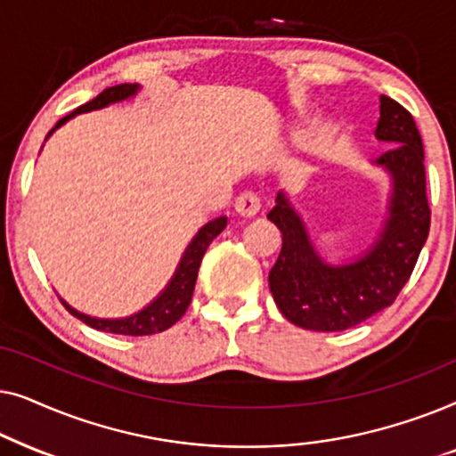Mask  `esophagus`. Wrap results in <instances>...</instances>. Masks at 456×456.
Here are the masks:
<instances>
[{"label":"esophagus","instance_id":"34e87169","mask_svg":"<svg viewBox=\"0 0 456 456\" xmlns=\"http://www.w3.org/2000/svg\"><path fill=\"white\" fill-rule=\"evenodd\" d=\"M234 209H236V214L242 216V217H253V216L259 214L261 201H259V197L255 195V192H251V191L240 192V195L236 197Z\"/></svg>","mask_w":456,"mask_h":456}]
</instances>
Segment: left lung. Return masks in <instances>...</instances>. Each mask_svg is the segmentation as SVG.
I'll use <instances>...</instances> for the list:
<instances>
[{"instance_id": "1", "label": "left lung", "mask_w": 456, "mask_h": 456, "mask_svg": "<svg viewBox=\"0 0 456 456\" xmlns=\"http://www.w3.org/2000/svg\"><path fill=\"white\" fill-rule=\"evenodd\" d=\"M376 136L392 142L378 164L392 174L395 195L384 232L365 257L345 267L323 264L282 192L267 214V220L282 232V251L270 272V290L278 309L295 326L342 332L390 307L426 245L432 209L426 195L423 142L413 116L382 95Z\"/></svg>"}]
</instances>
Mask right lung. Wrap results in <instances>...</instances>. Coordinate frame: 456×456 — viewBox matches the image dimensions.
Returning a JSON list of instances; mask_svg holds the SVG:
<instances>
[{
	"instance_id": "right-lung-1",
	"label": "right lung",
	"mask_w": 456,
	"mask_h": 456,
	"mask_svg": "<svg viewBox=\"0 0 456 456\" xmlns=\"http://www.w3.org/2000/svg\"><path fill=\"white\" fill-rule=\"evenodd\" d=\"M134 93H136V85L124 83V85L110 86V89L99 93L95 99H91L89 103L80 105V108H77L68 116L61 118V120L55 124L52 130H49V134H52L55 128H60L66 120H70L72 116L83 114V111L105 108V105H110V103L122 102V99L134 95ZM224 228H226V217H216V220L205 224V226L199 230V234L192 239L189 248L184 251V257H183V261H180V265H178L176 273H174L172 282L167 284V289L164 292H161V297L158 298V301H153L147 309H142L141 314L126 317V320H97V317L78 314L77 309H72L70 305H66L64 301L61 303H64V307L70 311L74 317H78V320L85 322L86 326L102 330V332L122 334V336H149V334L164 332V330L172 328L174 323H176L180 317L186 314V309H189L192 290H195V282L199 276V265H201L203 255H205V251H208V247L211 245V240H214Z\"/></svg>"
}]
</instances>
